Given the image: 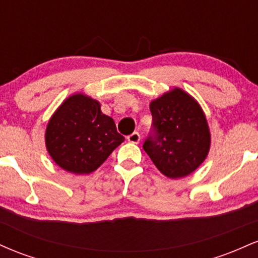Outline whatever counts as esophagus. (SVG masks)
<instances>
[{
  "label": "esophagus",
  "mask_w": 258,
  "mask_h": 258,
  "mask_svg": "<svg viewBox=\"0 0 258 258\" xmlns=\"http://www.w3.org/2000/svg\"><path fill=\"white\" fill-rule=\"evenodd\" d=\"M127 141L131 142V143L137 144L139 143V141H141V135H139L138 132H133L130 136H127Z\"/></svg>",
  "instance_id": "esophagus-1"
}]
</instances>
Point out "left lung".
<instances>
[{
	"label": "left lung",
	"mask_w": 258,
	"mask_h": 258,
	"mask_svg": "<svg viewBox=\"0 0 258 258\" xmlns=\"http://www.w3.org/2000/svg\"><path fill=\"white\" fill-rule=\"evenodd\" d=\"M152 128L143 149L168 178L188 176L203 164L210 149V131L203 110L179 88L150 103Z\"/></svg>",
	"instance_id": "left-lung-1"
}]
</instances>
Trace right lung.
Masks as SVG:
<instances>
[{
    "label": "right lung",
    "mask_w": 258,
    "mask_h": 258,
    "mask_svg": "<svg viewBox=\"0 0 258 258\" xmlns=\"http://www.w3.org/2000/svg\"><path fill=\"white\" fill-rule=\"evenodd\" d=\"M123 141L114 120L100 111L99 103L84 94L65 100L46 130L49 155L76 174L93 172Z\"/></svg>",
    "instance_id": "1"
}]
</instances>
